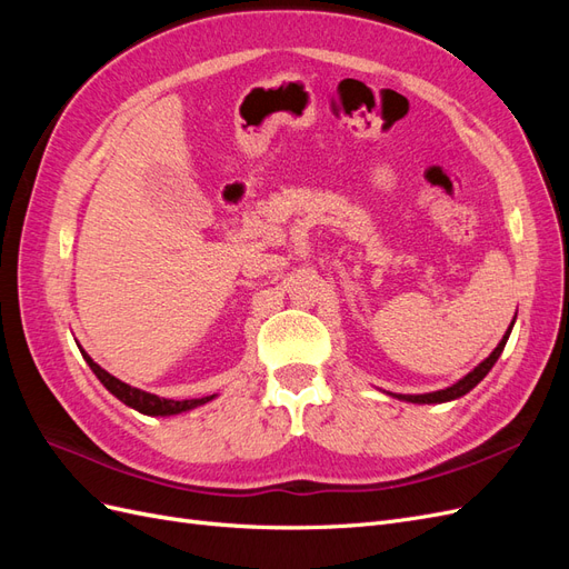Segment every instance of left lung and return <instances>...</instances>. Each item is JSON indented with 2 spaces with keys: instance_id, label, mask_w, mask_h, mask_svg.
<instances>
[{
  "instance_id": "1",
  "label": "left lung",
  "mask_w": 569,
  "mask_h": 569,
  "mask_svg": "<svg viewBox=\"0 0 569 569\" xmlns=\"http://www.w3.org/2000/svg\"><path fill=\"white\" fill-rule=\"evenodd\" d=\"M512 325H515V320H512ZM512 330V327H510ZM510 330L506 332V337L501 339V343H498V347L491 351V356L487 358V360H481V363L472 370V372H468L462 377V380H458L453 387H449V389H441V391H432V393H418V396H408V393H396V399H401V401H410V403H446V401H453V399H460V396H465L468 393L470 389H475L481 380H485V377L489 375V370L493 368V363L498 360V356L503 353V349H506V341H508V337H510Z\"/></svg>"
}]
</instances>
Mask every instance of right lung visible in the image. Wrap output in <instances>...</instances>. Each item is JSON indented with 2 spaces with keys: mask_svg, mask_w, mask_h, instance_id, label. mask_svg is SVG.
I'll return each mask as SVG.
<instances>
[{
  "mask_svg": "<svg viewBox=\"0 0 569 569\" xmlns=\"http://www.w3.org/2000/svg\"><path fill=\"white\" fill-rule=\"evenodd\" d=\"M80 353H82V358L88 360V366L92 368V372L99 377V382L104 385L118 401H123L126 406H130V408H134V410H140V412H144V416H178V412H184V410H192V408H197V406H201V403H209L213 396H203V399H184V401H173V399H161V396H157V393H149V391H142V389H137V387H130V385H126V382H120L118 377H113V375H109L104 368H99L94 360L84 353L82 349H80Z\"/></svg>",
  "mask_w": 569,
  "mask_h": 569,
  "instance_id": "obj_1",
  "label": "right lung"
}]
</instances>
